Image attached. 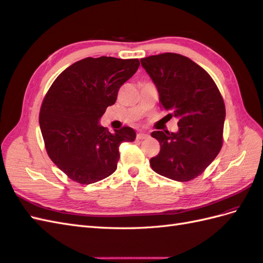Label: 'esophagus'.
Instances as JSON below:
<instances>
[{
    "instance_id": "esophagus-1",
    "label": "esophagus",
    "mask_w": 263,
    "mask_h": 263,
    "mask_svg": "<svg viewBox=\"0 0 263 263\" xmlns=\"http://www.w3.org/2000/svg\"><path fill=\"white\" fill-rule=\"evenodd\" d=\"M149 136L147 133H143V132H140L137 134V139L138 140H144V139H147Z\"/></svg>"
}]
</instances>
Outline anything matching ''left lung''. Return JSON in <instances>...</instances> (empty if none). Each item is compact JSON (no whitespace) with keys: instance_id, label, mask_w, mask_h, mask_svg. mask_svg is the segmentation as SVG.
Here are the masks:
<instances>
[{"instance_id":"8db88e82","label":"left lung","mask_w":263,"mask_h":263,"mask_svg":"<svg viewBox=\"0 0 263 263\" xmlns=\"http://www.w3.org/2000/svg\"><path fill=\"white\" fill-rule=\"evenodd\" d=\"M160 95V107L175 117L177 132L154 131L160 153L149 164L157 174L177 182L200 175L222 145L226 109L208 72L192 59L173 52L141 59Z\"/></svg>"}]
</instances>
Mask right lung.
<instances>
[{
	"instance_id": "right-lung-1",
	"label": "right lung",
	"mask_w": 263,
	"mask_h": 263,
	"mask_svg": "<svg viewBox=\"0 0 263 263\" xmlns=\"http://www.w3.org/2000/svg\"><path fill=\"white\" fill-rule=\"evenodd\" d=\"M139 59L85 58L65 69L43 101L40 126L46 151L59 170L79 184H92L117 170L119 146L136 140L130 126L110 132L100 124Z\"/></svg>"
}]
</instances>
